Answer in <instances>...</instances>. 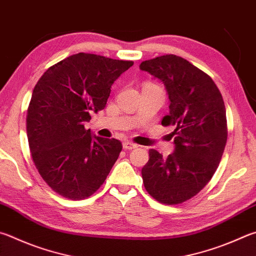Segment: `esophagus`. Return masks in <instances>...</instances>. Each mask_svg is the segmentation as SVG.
Returning a JSON list of instances; mask_svg holds the SVG:
<instances>
[{"mask_svg": "<svg viewBox=\"0 0 256 256\" xmlns=\"http://www.w3.org/2000/svg\"><path fill=\"white\" fill-rule=\"evenodd\" d=\"M138 146L136 143H133L131 141H124L123 142V148L125 150H133V148H136Z\"/></svg>", "mask_w": 256, "mask_h": 256, "instance_id": "1", "label": "esophagus"}]
</instances>
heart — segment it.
Returning a JSON list of instances; mask_svg holds the SVG:
<instances>
[{
    "label": "heart",
    "mask_w": 256,
    "mask_h": 256,
    "mask_svg": "<svg viewBox=\"0 0 256 256\" xmlns=\"http://www.w3.org/2000/svg\"><path fill=\"white\" fill-rule=\"evenodd\" d=\"M146 85H153V84H146Z\"/></svg>",
    "instance_id": "heart-1"
}]
</instances>
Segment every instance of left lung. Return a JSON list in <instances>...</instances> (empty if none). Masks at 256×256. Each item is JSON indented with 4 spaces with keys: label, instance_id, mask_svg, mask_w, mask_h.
<instances>
[{
    "label": "left lung",
    "instance_id": "1",
    "mask_svg": "<svg viewBox=\"0 0 256 256\" xmlns=\"http://www.w3.org/2000/svg\"><path fill=\"white\" fill-rule=\"evenodd\" d=\"M140 69L164 84L170 104L161 124L174 128V153L148 150L143 184L158 202L176 205L196 196L218 168L227 141L225 104L212 78L179 56L146 60Z\"/></svg>",
    "mask_w": 256,
    "mask_h": 256
}]
</instances>
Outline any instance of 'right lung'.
Listing matches in <instances>:
<instances>
[{
    "label": "right lung",
    "instance_id": "add662e5",
    "mask_svg": "<svg viewBox=\"0 0 256 256\" xmlns=\"http://www.w3.org/2000/svg\"><path fill=\"white\" fill-rule=\"evenodd\" d=\"M133 62L80 52L47 69L28 108V141L36 168L64 198L92 196L108 178L122 143L92 136L85 122L104 110L113 82Z\"/></svg>",
    "mask_w": 256,
    "mask_h": 256
}]
</instances>
